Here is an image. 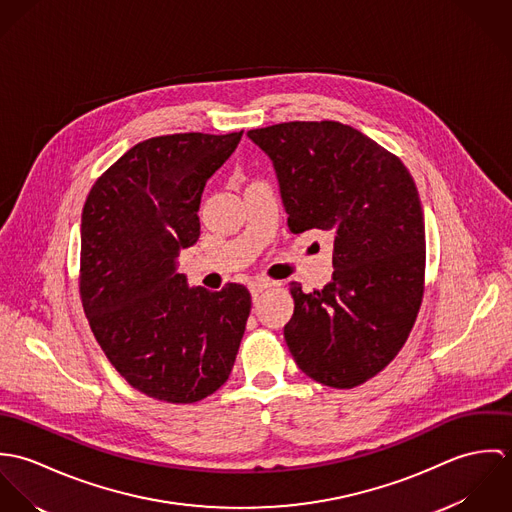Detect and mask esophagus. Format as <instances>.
I'll return each instance as SVG.
<instances>
[{
    "mask_svg": "<svg viewBox=\"0 0 512 512\" xmlns=\"http://www.w3.org/2000/svg\"><path fill=\"white\" fill-rule=\"evenodd\" d=\"M268 288H272V284L270 282H252L250 284V293H252V299L256 301L262 293L266 292Z\"/></svg>",
    "mask_w": 512,
    "mask_h": 512,
    "instance_id": "obj_1",
    "label": "esophagus"
}]
</instances>
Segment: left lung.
<instances>
[{
	"instance_id": "obj_1",
	"label": "left lung",
	"mask_w": 512,
	"mask_h": 512,
	"mask_svg": "<svg viewBox=\"0 0 512 512\" xmlns=\"http://www.w3.org/2000/svg\"><path fill=\"white\" fill-rule=\"evenodd\" d=\"M274 163L293 234L333 236L323 290L290 284L284 339L313 380L353 388L404 347L424 295L426 230L404 163L339 122H286L246 134Z\"/></svg>"
}]
</instances>
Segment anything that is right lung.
<instances>
[{"label":"right lung","instance_id":"1","mask_svg":"<svg viewBox=\"0 0 512 512\" xmlns=\"http://www.w3.org/2000/svg\"><path fill=\"white\" fill-rule=\"evenodd\" d=\"M242 132L173 134L128 149L90 189L80 297L114 368L149 398L193 404L228 380L250 315L240 284L189 288L177 256L201 236L207 181Z\"/></svg>","mask_w":512,"mask_h":512}]
</instances>
